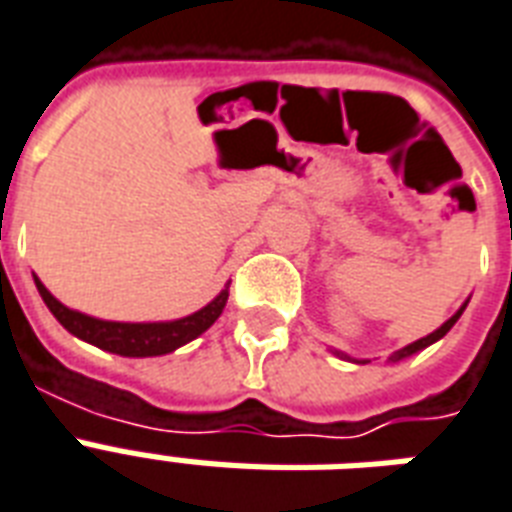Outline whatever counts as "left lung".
<instances>
[{"label":"left lung","mask_w":512,"mask_h":512,"mask_svg":"<svg viewBox=\"0 0 512 512\" xmlns=\"http://www.w3.org/2000/svg\"><path fill=\"white\" fill-rule=\"evenodd\" d=\"M465 307H467V301H465V304H462V307H459L457 312H454V315H451L449 320H446V323H443L441 328H435L433 334L422 336V339H417V342L406 344V347H403V350L392 352V355H390V360H392V363H395V360L411 358V355H417L419 350H425V347H430V344H435V342H438V339H443V336L449 334L451 328H454V323H457V320H459V315H462V312H465ZM331 352H334V355H339V358H344V360H352V363H366V360L350 358V355H347V352H339V350H331Z\"/></svg>","instance_id":"1"}]
</instances>
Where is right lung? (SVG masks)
Returning <instances> with one entry per match:
<instances>
[{"instance_id": "obj_1", "label": "right lung", "mask_w": 512, "mask_h": 512, "mask_svg": "<svg viewBox=\"0 0 512 512\" xmlns=\"http://www.w3.org/2000/svg\"><path fill=\"white\" fill-rule=\"evenodd\" d=\"M34 283H37V291L47 304V310L53 312L55 320L69 334L106 352L122 355V358H157V355H168V352L184 347L219 320L229 299V285H224V291L216 299L186 318L160 320V323H117V320L90 318L85 312L69 310L47 291L37 275H34Z\"/></svg>"}]
</instances>
